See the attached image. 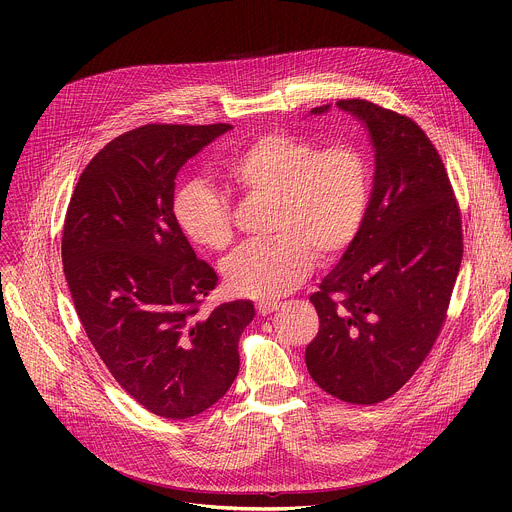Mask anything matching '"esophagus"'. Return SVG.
Returning <instances> with one entry per match:
<instances>
[{
  "label": "esophagus",
  "mask_w": 512,
  "mask_h": 512,
  "mask_svg": "<svg viewBox=\"0 0 512 512\" xmlns=\"http://www.w3.org/2000/svg\"><path fill=\"white\" fill-rule=\"evenodd\" d=\"M279 310V304L277 302H259L257 304V314L259 316H269V314H273V312H277Z\"/></svg>",
  "instance_id": "34e87169"
}]
</instances>
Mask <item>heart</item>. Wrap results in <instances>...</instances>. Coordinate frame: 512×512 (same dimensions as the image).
<instances>
[{"mask_svg":"<svg viewBox=\"0 0 512 512\" xmlns=\"http://www.w3.org/2000/svg\"><path fill=\"white\" fill-rule=\"evenodd\" d=\"M225 178L247 198L275 202L269 243H249L223 263L233 296L271 302L296 289L322 261L356 239L371 198V164L352 143L320 150L310 139L265 133L229 158ZM180 229L200 247L233 241L229 200L204 182L180 188L174 200Z\"/></svg>","mask_w":512,"mask_h":512,"instance_id":"heart-1","label":"heart"}]
</instances>
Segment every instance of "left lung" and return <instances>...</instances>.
<instances>
[{"mask_svg": "<svg viewBox=\"0 0 512 512\" xmlns=\"http://www.w3.org/2000/svg\"><path fill=\"white\" fill-rule=\"evenodd\" d=\"M336 107L369 133L375 174L354 243L310 296L320 330L306 367L336 399L375 405L413 377L442 330L462 221L442 158L417 123L364 99Z\"/></svg>", "mask_w": 512, "mask_h": 512, "instance_id": "8db88e82", "label": "left lung"}]
</instances>
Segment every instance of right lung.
<instances>
[{"mask_svg":"<svg viewBox=\"0 0 512 512\" xmlns=\"http://www.w3.org/2000/svg\"><path fill=\"white\" fill-rule=\"evenodd\" d=\"M231 129L152 123L115 137L64 218V277L91 344L121 389L166 419L198 415L229 391L255 316L249 300L198 316L218 277L174 214L180 168Z\"/></svg>","mask_w":512,"mask_h":512,"instance_id":"add662e5","label":"right lung"}]
</instances>
